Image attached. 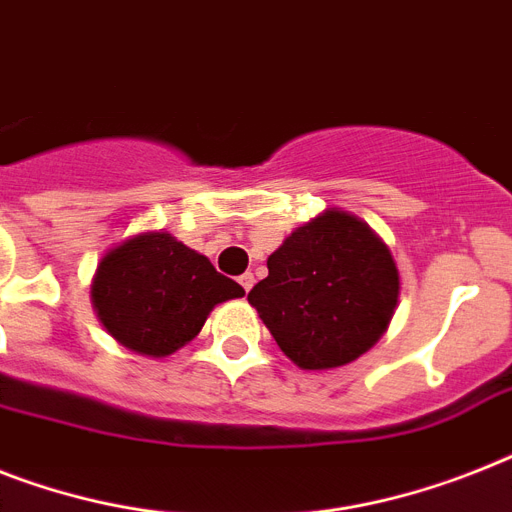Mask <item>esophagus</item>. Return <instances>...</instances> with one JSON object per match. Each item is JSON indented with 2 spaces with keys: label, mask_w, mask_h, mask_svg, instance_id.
<instances>
[{
  "label": "esophagus",
  "mask_w": 512,
  "mask_h": 512,
  "mask_svg": "<svg viewBox=\"0 0 512 512\" xmlns=\"http://www.w3.org/2000/svg\"><path fill=\"white\" fill-rule=\"evenodd\" d=\"M239 284H242L244 292H249V289L255 286V276H252V273H244V276H239Z\"/></svg>",
  "instance_id": "obj_1"
}]
</instances>
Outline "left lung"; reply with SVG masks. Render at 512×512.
I'll list each match as a JSON object with an SVG mask.
<instances>
[{
	"mask_svg": "<svg viewBox=\"0 0 512 512\" xmlns=\"http://www.w3.org/2000/svg\"><path fill=\"white\" fill-rule=\"evenodd\" d=\"M247 299L294 365L334 371L386 334L400 270L365 220L326 207L286 236Z\"/></svg>",
	"mask_w": 512,
	"mask_h": 512,
	"instance_id": "1",
	"label": "left lung"
}]
</instances>
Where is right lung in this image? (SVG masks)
Listing matches in <instances>:
<instances>
[{"label": "right lung", "mask_w": 512, "mask_h": 512, "mask_svg": "<svg viewBox=\"0 0 512 512\" xmlns=\"http://www.w3.org/2000/svg\"><path fill=\"white\" fill-rule=\"evenodd\" d=\"M239 297L242 286L162 228L107 249L91 278V307L107 334L155 360L186 347L215 305Z\"/></svg>", "instance_id": "obj_1"}]
</instances>
